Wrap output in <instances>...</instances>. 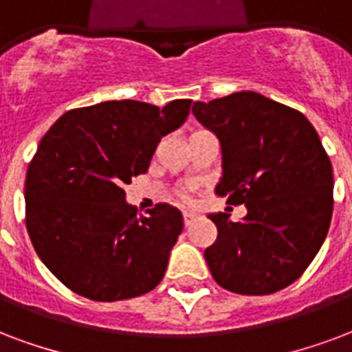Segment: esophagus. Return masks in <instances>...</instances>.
<instances>
[{
    "label": "esophagus",
    "mask_w": 352,
    "mask_h": 352,
    "mask_svg": "<svg viewBox=\"0 0 352 352\" xmlns=\"http://www.w3.org/2000/svg\"><path fill=\"white\" fill-rule=\"evenodd\" d=\"M198 215L197 213H192V211H186L184 213V223H186V226H189V224H192V221H197Z\"/></svg>",
    "instance_id": "obj_1"
}]
</instances>
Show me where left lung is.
Returning <instances> with one entry per match:
<instances>
[{
    "label": "left lung",
    "instance_id": "left-lung-1",
    "mask_svg": "<svg viewBox=\"0 0 352 352\" xmlns=\"http://www.w3.org/2000/svg\"><path fill=\"white\" fill-rule=\"evenodd\" d=\"M192 115L221 142L215 192L247 208L239 223L208 215L219 232L204 250L213 278L241 295L284 289L316 258L332 219L334 176L316 128L252 91L195 102Z\"/></svg>",
    "mask_w": 352,
    "mask_h": 352
}]
</instances>
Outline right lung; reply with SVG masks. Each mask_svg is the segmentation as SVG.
Segmentation results:
<instances>
[{
  "instance_id": "obj_1",
  "label": "right lung",
  "mask_w": 352,
  "mask_h": 352,
  "mask_svg": "<svg viewBox=\"0 0 352 352\" xmlns=\"http://www.w3.org/2000/svg\"><path fill=\"white\" fill-rule=\"evenodd\" d=\"M191 100L165 107L111 100L68 111L42 137L25 178V224L42 263L81 297L113 302L154 289L184 230L178 208L137 219L124 186L144 174L161 137L189 116Z\"/></svg>"
}]
</instances>
